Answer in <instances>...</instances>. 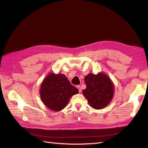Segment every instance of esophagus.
I'll list each match as a JSON object with an SVG mask.
<instances>
[{
    "instance_id": "1",
    "label": "esophagus",
    "mask_w": 148,
    "mask_h": 148,
    "mask_svg": "<svg viewBox=\"0 0 148 148\" xmlns=\"http://www.w3.org/2000/svg\"><path fill=\"white\" fill-rule=\"evenodd\" d=\"M77 89H79V92H81V91H82V88H81V86H80V85H78V86H77Z\"/></svg>"
}]
</instances>
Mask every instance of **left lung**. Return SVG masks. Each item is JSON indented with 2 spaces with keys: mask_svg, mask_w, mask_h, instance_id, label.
<instances>
[{
  "mask_svg": "<svg viewBox=\"0 0 148 148\" xmlns=\"http://www.w3.org/2000/svg\"><path fill=\"white\" fill-rule=\"evenodd\" d=\"M84 82L86 88L83 90V94L92 108L101 109L111 102L114 86L106 74L103 73L96 75L90 73L85 77Z\"/></svg>",
  "mask_w": 148,
  "mask_h": 148,
  "instance_id": "8db88e82",
  "label": "left lung"
}]
</instances>
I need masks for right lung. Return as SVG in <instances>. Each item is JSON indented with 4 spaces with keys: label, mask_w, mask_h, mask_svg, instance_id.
<instances>
[{
    "label": "right lung",
    "mask_w": 148,
    "mask_h": 148,
    "mask_svg": "<svg viewBox=\"0 0 148 148\" xmlns=\"http://www.w3.org/2000/svg\"><path fill=\"white\" fill-rule=\"evenodd\" d=\"M78 93V89L70 83L64 74L54 73L46 76L40 92L43 103L50 110L56 112L64 109L71 97Z\"/></svg>",
    "instance_id": "1"
}]
</instances>
